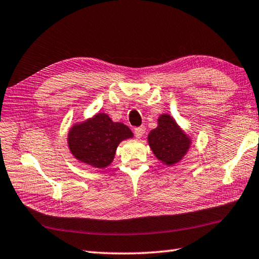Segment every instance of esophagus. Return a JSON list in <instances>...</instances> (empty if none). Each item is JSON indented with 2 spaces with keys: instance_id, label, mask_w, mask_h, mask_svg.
Instances as JSON below:
<instances>
[{
  "instance_id": "34e87169",
  "label": "esophagus",
  "mask_w": 259,
  "mask_h": 259,
  "mask_svg": "<svg viewBox=\"0 0 259 259\" xmlns=\"http://www.w3.org/2000/svg\"><path fill=\"white\" fill-rule=\"evenodd\" d=\"M145 126H139V128H136L135 129V135L136 137H137L138 139H140L144 136V134H145Z\"/></svg>"
}]
</instances>
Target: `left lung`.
Masks as SVG:
<instances>
[{"label": "left lung", "instance_id": "obj_1", "mask_svg": "<svg viewBox=\"0 0 259 259\" xmlns=\"http://www.w3.org/2000/svg\"><path fill=\"white\" fill-rule=\"evenodd\" d=\"M147 143L151 151L162 164L172 166L181 162L193 144L188 135L169 113L157 117V126L150 131Z\"/></svg>", "mask_w": 259, "mask_h": 259}]
</instances>
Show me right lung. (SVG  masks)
<instances>
[{
  "mask_svg": "<svg viewBox=\"0 0 259 259\" xmlns=\"http://www.w3.org/2000/svg\"><path fill=\"white\" fill-rule=\"evenodd\" d=\"M134 134L122 122H114L108 114L99 112L74 123L67 133V146L74 159L96 169L112 163L116 148Z\"/></svg>",
  "mask_w": 259,
  "mask_h": 259,
  "instance_id": "obj_1",
  "label": "right lung"
}]
</instances>
